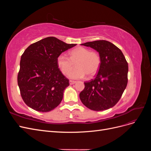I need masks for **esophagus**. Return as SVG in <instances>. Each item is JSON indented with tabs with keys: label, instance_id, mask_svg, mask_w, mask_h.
<instances>
[{
	"label": "esophagus",
	"instance_id": "1",
	"mask_svg": "<svg viewBox=\"0 0 151 151\" xmlns=\"http://www.w3.org/2000/svg\"><path fill=\"white\" fill-rule=\"evenodd\" d=\"M76 81H69V84H70V85H72V84H76Z\"/></svg>",
	"mask_w": 151,
	"mask_h": 151
}]
</instances>
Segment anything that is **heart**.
Instances as JSON below:
<instances>
[{"mask_svg": "<svg viewBox=\"0 0 151 151\" xmlns=\"http://www.w3.org/2000/svg\"><path fill=\"white\" fill-rule=\"evenodd\" d=\"M74 63L77 67L71 71ZM57 63L63 74H67L71 70L68 77L73 79H79L84 78L87 75L91 77L96 74L101 64V59L96 52H90L89 49L80 47L71 50L70 57L65 53L59 55Z\"/></svg>", "mask_w": 151, "mask_h": 151, "instance_id": "b5f03b06", "label": "heart"}]
</instances>
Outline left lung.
Wrapping results in <instances>:
<instances>
[{
  "label": "left lung",
  "instance_id": "1",
  "mask_svg": "<svg viewBox=\"0 0 151 151\" xmlns=\"http://www.w3.org/2000/svg\"><path fill=\"white\" fill-rule=\"evenodd\" d=\"M99 53L101 64L94 79L84 83L79 94L82 103L91 110L103 111L119 101L128 83L129 66L121 50L112 43L98 40L81 44Z\"/></svg>",
  "mask_w": 151,
  "mask_h": 151
}]
</instances>
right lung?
<instances>
[{"instance_id": "add662e5", "label": "right lung", "mask_w": 151, "mask_h": 151, "mask_svg": "<svg viewBox=\"0 0 151 151\" xmlns=\"http://www.w3.org/2000/svg\"><path fill=\"white\" fill-rule=\"evenodd\" d=\"M76 45L47 37L26 49L21 57L17 84L21 97L29 107L48 112L60 103L69 81L58 68L57 58Z\"/></svg>"}]
</instances>
